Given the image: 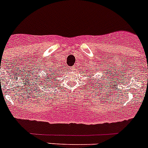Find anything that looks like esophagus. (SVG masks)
Returning <instances> with one entry per match:
<instances>
[{
    "instance_id": "obj_1",
    "label": "esophagus",
    "mask_w": 148,
    "mask_h": 148,
    "mask_svg": "<svg viewBox=\"0 0 148 148\" xmlns=\"http://www.w3.org/2000/svg\"><path fill=\"white\" fill-rule=\"evenodd\" d=\"M71 70H72V71H75V70H76V66H73V67L71 68Z\"/></svg>"
}]
</instances>
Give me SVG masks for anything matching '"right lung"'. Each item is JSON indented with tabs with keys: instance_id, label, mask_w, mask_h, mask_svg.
<instances>
[{
	"instance_id": "right-lung-1",
	"label": "right lung",
	"mask_w": 148,
	"mask_h": 148,
	"mask_svg": "<svg viewBox=\"0 0 148 148\" xmlns=\"http://www.w3.org/2000/svg\"><path fill=\"white\" fill-rule=\"evenodd\" d=\"M47 72L49 73L48 77H46L47 73L43 74V75L40 77V79L38 78V82L40 84H45L47 85V88H49L50 86H53L55 83L54 78H57V75H58L59 72L58 70H56L54 68L49 67V69H47Z\"/></svg>"
}]
</instances>
